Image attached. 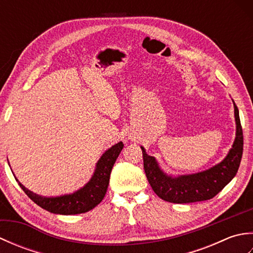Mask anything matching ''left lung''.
<instances>
[{"instance_id":"8db88e82","label":"left lung","mask_w":253,"mask_h":253,"mask_svg":"<svg viewBox=\"0 0 253 253\" xmlns=\"http://www.w3.org/2000/svg\"><path fill=\"white\" fill-rule=\"evenodd\" d=\"M236 138L221 163L197 174L171 177L166 175L153 157L141 147L143 169L153 191L163 200L173 203H191L209 200L215 197L237 174L244 150V135L238 107L234 103Z\"/></svg>"}]
</instances>
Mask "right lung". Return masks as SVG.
<instances>
[{"mask_svg":"<svg viewBox=\"0 0 253 253\" xmlns=\"http://www.w3.org/2000/svg\"><path fill=\"white\" fill-rule=\"evenodd\" d=\"M124 148V143L121 141L115 146L111 147L102 155L96 163L94 173L91 179L83 188L69 195L58 197H42L36 195L32 191L21 185L18 181L21 189L32 201L42 209L51 213L63 214V215H72V214L85 213L95 208L103 200L110 182V175L116 159Z\"/></svg>","mask_w":253,"mask_h":253,"instance_id":"right-lung-1","label":"right lung"}]
</instances>
